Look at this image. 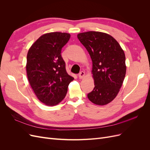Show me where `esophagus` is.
<instances>
[{
    "instance_id": "esophagus-1",
    "label": "esophagus",
    "mask_w": 150,
    "mask_h": 150,
    "mask_svg": "<svg viewBox=\"0 0 150 150\" xmlns=\"http://www.w3.org/2000/svg\"><path fill=\"white\" fill-rule=\"evenodd\" d=\"M84 76H85V72H84V71H81L80 73L79 74V79H83V78H84Z\"/></svg>"
}]
</instances>
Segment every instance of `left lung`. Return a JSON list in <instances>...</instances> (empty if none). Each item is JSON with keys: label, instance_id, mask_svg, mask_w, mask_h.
<instances>
[{"label": "left lung", "instance_id": "left-lung-1", "mask_svg": "<svg viewBox=\"0 0 150 150\" xmlns=\"http://www.w3.org/2000/svg\"><path fill=\"white\" fill-rule=\"evenodd\" d=\"M77 36L93 61L94 88L88 98L97 105H106L116 97L123 83L126 71L124 51L106 33L89 31Z\"/></svg>", "mask_w": 150, "mask_h": 150}]
</instances>
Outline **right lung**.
<instances>
[{
    "label": "right lung",
    "mask_w": 150,
    "mask_h": 150,
    "mask_svg": "<svg viewBox=\"0 0 150 150\" xmlns=\"http://www.w3.org/2000/svg\"><path fill=\"white\" fill-rule=\"evenodd\" d=\"M71 35L59 32L42 35L32 45L27 55L28 81L39 100L56 106L65 98L74 78L67 73L61 49Z\"/></svg>",
    "instance_id": "obj_1"
}]
</instances>
